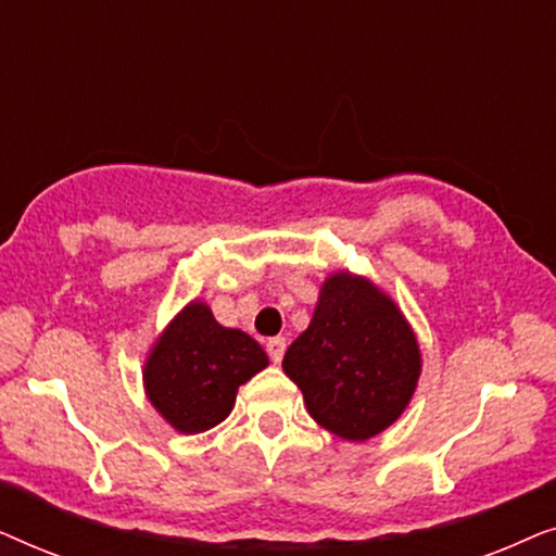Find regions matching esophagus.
Wrapping results in <instances>:
<instances>
[{"mask_svg":"<svg viewBox=\"0 0 556 556\" xmlns=\"http://www.w3.org/2000/svg\"><path fill=\"white\" fill-rule=\"evenodd\" d=\"M265 349H268V356L273 364H280L283 362V354H286V339L283 337H273L268 339V344H265Z\"/></svg>","mask_w":556,"mask_h":556,"instance_id":"1","label":"esophagus"}]
</instances>
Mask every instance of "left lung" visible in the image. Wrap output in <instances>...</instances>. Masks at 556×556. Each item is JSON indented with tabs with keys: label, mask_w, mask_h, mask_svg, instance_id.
Here are the masks:
<instances>
[{
	"label": "left lung",
	"mask_w": 556,
	"mask_h": 556,
	"mask_svg": "<svg viewBox=\"0 0 556 556\" xmlns=\"http://www.w3.org/2000/svg\"><path fill=\"white\" fill-rule=\"evenodd\" d=\"M283 371L314 420L344 440H369L397 420L420 377V349L392 299L364 278L326 280Z\"/></svg>",
	"instance_id": "8db88e82"
}]
</instances>
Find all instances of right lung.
I'll return each instance as SVG.
<instances>
[{
  "label": "right lung",
  "mask_w": 556,
  "mask_h": 556,
  "mask_svg": "<svg viewBox=\"0 0 556 556\" xmlns=\"http://www.w3.org/2000/svg\"><path fill=\"white\" fill-rule=\"evenodd\" d=\"M268 367V356L240 329H225L204 303H189L151 349L147 394L179 432H204L230 415L238 387Z\"/></svg>",
  "instance_id": "1"
}]
</instances>
